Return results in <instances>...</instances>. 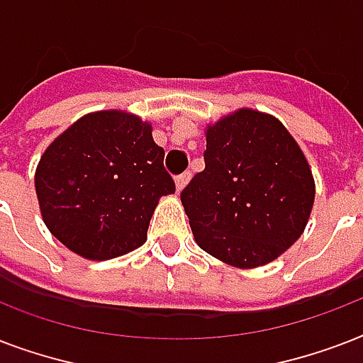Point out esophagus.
Segmentation results:
<instances>
[{
    "mask_svg": "<svg viewBox=\"0 0 363 363\" xmlns=\"http://www.w3.org/2000/svg\"><path fill=\"white\" fill-rule=\"evenodd\" d=\"M190 181V171H184V173H181V175L175 177V184H177V190L181 192L182 188L186 186V182Z\"/></svg>",
    "mask_w": 363,
    "mask_h": 363,
    "instance_id": "34e87169",
    "label": "esophagus"
}]
</instances>
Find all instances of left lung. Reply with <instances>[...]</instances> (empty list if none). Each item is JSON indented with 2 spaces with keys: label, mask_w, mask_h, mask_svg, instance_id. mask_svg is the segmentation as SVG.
I'll use <instances>...</instances> for the list:
<instances>
[{
  "label": "left lung",
  "mask_w": 363,
  "mask_h": 363,
  "mask_svg": "<svg viewBox=\"0 0 363 363\" xmlns=\"http://www.w3.org/2000/svg\"><path fill=\"white\" fill-rule=\"evenodd\" d=\"M205 169L181 192L194 238L235 267H258L298 241L315 184L281 122L241 109L207 130Z\"/></svg>",
  "instance_id": "obj_1"
}]
</instances>
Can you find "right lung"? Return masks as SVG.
Here are the masks:
<instances>
[{
    "label": "right lung",
    "mask_w": 363,
    "mask_h": 363,
    "mask_svg": "<svg viewBox=\"0 0 363 363\" xmlns=\"http://www.w3.org/2000/svg\"><path fill=\"white\" fill-rule=\"evenodd\" d=\"M150 125L121 111L82 116L45 150L35 192L54 238L88 259L141 247L158 199L175 192Z\"/></svg>",
    "instance_id": "obj_1"
}]
</instances>
